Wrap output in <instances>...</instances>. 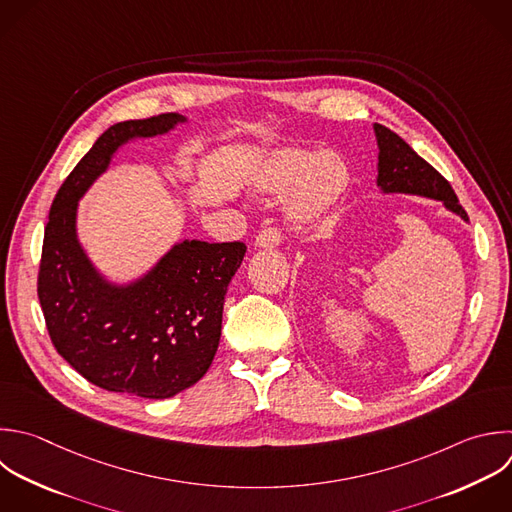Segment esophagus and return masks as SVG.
I'll list each match as a JSON object with an SVG mask.
<instances>
[{
    "mask_svg": "<svg viewBox=\"0 0 512 512\" xmlns=\"http://www.w3.org/2000/svg\"><path fill=\"white\" fill-rule=\"evenodd\" d=\"M282 240V232L278 228H264L258 236H256V242L254 246L258 248H276Z\"/></svg>",
    "mask_w": 512,
    "mask_h": 512,
    "instance_id": "34e87169",
    "label": "esophagus"
}]
</instances>
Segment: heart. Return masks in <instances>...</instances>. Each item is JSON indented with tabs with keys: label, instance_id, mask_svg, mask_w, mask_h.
Here are the masks:
<instances>
[{
	"label": "heart",
	"instance_id": "heart-1",
	"mask_svg": "<svg viewBox=\"0 0 512 512\" xmlns=\"http://www.w3.org/2000/svg\"><path fill=\"white\" fill-rule=\"evenodd\" d=\"M350 170L336 152L312 154L300 148L276 152L260 172L262 192H286V214L296 224L324 218L344 196Z\"/></svg>",
	"mask_w": 512,
	"mask_h": 512
}]
</instances>
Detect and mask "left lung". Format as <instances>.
<instances>
[{
	"label": "left lung",
	"instance_id": "left-lung-1",
	"mask_svg": "<svg viewBox=\"0 0 512 512\" xmlns=\"http://www.w3.org/2000/svg\"><path fill=\"white\" fill-rule=\"evenodd\" d=\"M378 140V178L376 184L386 194H416L440 200L464 222L468 216L444 176H440L424 158H420L398 134L382 124H374Z\"/></svg>",
	"mask_w": 512,
	"mask_h": 512
}]
</instances>
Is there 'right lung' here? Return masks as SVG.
<instances>
[{"instance_id": "obj_1", "label": "right lung", "mask_w": 512, "mask_h": 512, "mask_svg": "<svg viewBox=\"0 0 512 512\" xmlns=\"http://www.w3.org/2000/svg\"><path fill=\"white\" fill-rule=\"evenodd\" d=\"M186 122L180 114L108 128L58 190L46 224L38 298L52 344L92 384L142 398H170L210 368L222 334L228 284L246 244H176L144 278L110 284L76 236L78 200L114 152Z\"/></svg>"}]
</instances>
